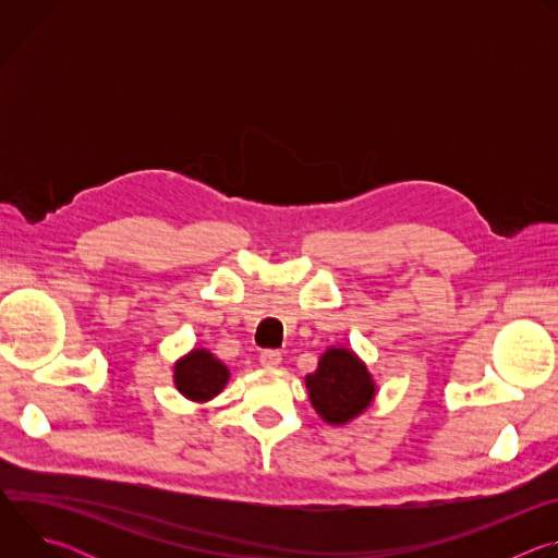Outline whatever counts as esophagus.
<instances>
[{"instance_id":"1","label":"esophagus","mask_w":558,"mask_h":558,"mask_svg":"<svg viewBox=\"0 0 558 558\" xmlns=\"http://www.w3.org/2000/svg\"><path fill=\"white\" fill-rule=\"evenodd\" d=\"M280 362H282V355L278 351H274V349H267V351L260 353V364L265 368H276Z\"/></svg>"}]
</instances>
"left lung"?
I'll return each mask as SVG.
<instances>
[{
  "label": "left lung",
  "instance_id": "8db88e82",
  "mask_svg": "<svg viewBox=\"0 0 558 558\" xmlns=\"http://www.w3.org/2000/svg\"><path fill=\"white\" fill-rule=\"evenodd\" d=\"M304 381L311 407L333 426H342L362 415L377 390L366 364L351 349L340 347H329Z\"/></svg>",
  "mask_w": 558,
  "mask_h": 558
}]
</instances>
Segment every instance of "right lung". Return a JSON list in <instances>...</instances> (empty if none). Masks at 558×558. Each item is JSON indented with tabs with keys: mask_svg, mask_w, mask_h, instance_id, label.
<instances>
[{
	"mask_svg": "<svg viewBox=\"0 0 558 558\" xmlns=\"http://www.w3.org/2000/svg\"><path fill=\"white\" fill-rule=\"evenodd\" d=\"M229 368L207 349H194L174 364V384L192 402H209L225 388Z\"/></svg>",
	"mask_w": 558,
	"mask_h": 558,
	"instance_id": "obj_1",
	"label": "right lung"
}]
</instances>
